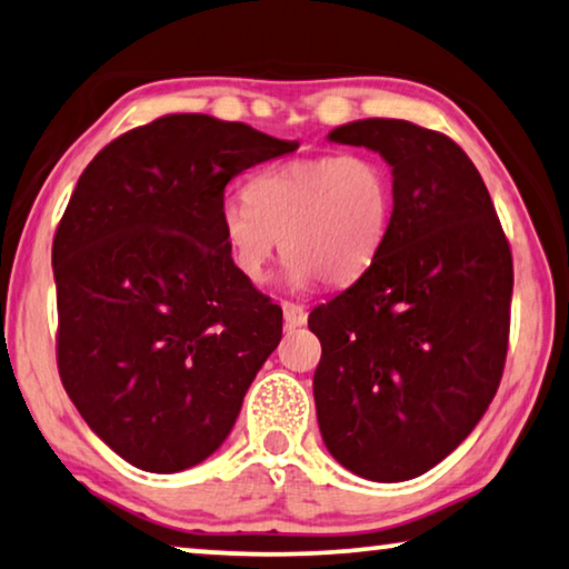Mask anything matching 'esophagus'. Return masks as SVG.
Instances as JSON below:
<instances>
[{"mask_svg": "<svg viewBox=\"0 0 569 569\" xmlns=\"http://www.w3.org/2000/svg\"><path fill=\"white\" fill-rule=\"evenodd\" d=\"M282 312H284V326L287 328L305 326V320H308V310H305L302 305H298V302H282Z\"/></svg>", "mask_w": 569, "mask_h": 569, "instance_id": "esophagus-1", "label": "esophagus"}]
</instances>
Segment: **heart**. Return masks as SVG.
I'll list each match as a JSON object with an SVG mask.
<instances>
[{
	"instance_id": "obj_1",
	"label": "heart",
	"mask_w": 569,
	"mask_h": 569,
	"mask_svg": "<svg viewBox=\"0 0 569 569\" xmlns=\"http://www.w3.org/2000/svg\"><path fill=\"white\" fill-rule=\"evenodd\" d=\"M246 200H226L220 233L236 269L259 284L282 236L292 287L346 284L365 274L390 230L392 171L375 153L310 156L251 177Z\"/></svg>"
}]
</instances>
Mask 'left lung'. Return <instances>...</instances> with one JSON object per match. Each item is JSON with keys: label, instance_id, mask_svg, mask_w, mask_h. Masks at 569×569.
<instances>
[{"label": "left lung", "instance_id": "left-lung-1", "mask_svg": "<svg viewBox=\"0 0 569 569\" xmlns=\"http://www.w3.org/2000/svg\"><path fill=\"white\" fill-rule=\"evenodd\" d=\"M328 141L392 169L395 208L365 274L310 312L326 449L353 475L428 472L480 423L503 377L513 259L480 171L451 138L408 120L346 122Z\"/></svg>", "mask_w": 569, "mask_h": 569}]
</instances>
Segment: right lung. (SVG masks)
<instances>
[{
  "label": "right lung",
  "mask_w": 569,
  "mask_h": 569,
  "mask_svg": "<svg viewBox=\"0 0 569 569\" xmlns=\"http://www.w3.org/2000/svg\"><path fill=\"white\" fill-rule=\"evenodd\" d=\"M243 122L167 114L79 177L53 238L59 375L87 426L146 472H182L233 428L282 308L226 249V184L292 153Z\"/></svg>",
  "instance_id": "add662e5"
}]
</instances>
